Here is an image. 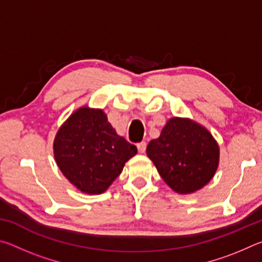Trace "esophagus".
<instances>
[{"label":"esophagus","instance_id":"34e87169","mask_svg":"<svg viewBox=\"0 0 262 262\" xmlns=\"http://www.w3.org/2000/svg\"><path fill=\"white\" fill-rule=\"evenodd\" d=\"M136 147H137V149H139V152L144 154L145 149H147V143H145L144 141H142V142H140V143H137Z\"/></svg>","mask_w":262,"mask_h":262}]
</instances>
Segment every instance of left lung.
Wrapping results in <instances>:
<instances>
[{
	"label": "left lung",
	"mask_w": 262,
	"mask_h": 262,
	"mask_svg": "<svg viewBox=\"0 0 262 262\" xmlns=\"http://www.w3.org/2000/svg\"><path fill=\"white\" fill-rule=\"evenodd\" d=\"M147 155L163 180L177 193L201 189L214 177L220 150L205 127L188 119L172 118L161 136L149 142Z\"/></svg>",
	"instance_id": "1"
}]
</instances>
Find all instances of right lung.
<instances>
[{
    "label": "right lung",
    "mask_w": 262,
    "mask_h": 262,
    "mask_svg": "<svg viewBox=\"0 0 262 262\" xmlns=\"http://www.w3.org/2000/svg\"><path fill=\"white\" fill-rule=\"evenodd\" d=\"M137 149L119 136L101 110L82 107L70 115L54 141L57 166L88 194H100L121 173Z\"/></svg>",
    "instance_id": "1"
}]
</instances>
